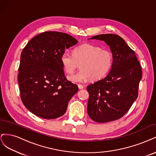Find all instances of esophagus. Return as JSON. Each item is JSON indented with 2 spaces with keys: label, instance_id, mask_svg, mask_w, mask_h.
I'll return each instance as SVG.
<instances>
[{
  "label": "esophagus",
  "instance_id": "obj_1",
  "mask_svg": "<svg viewBox=\"0 0 156 156\" xmlns=\"http://www.w3.org/2000/svg\"><path fill=\"white\" fill-rule=\"evenodd\" d=\"M78 87H79V89H83L84 88V86L82 85V84H78Z\"/></svg>",
  "mask_w": 156,
  "mask_h": 156
}]
</instances>
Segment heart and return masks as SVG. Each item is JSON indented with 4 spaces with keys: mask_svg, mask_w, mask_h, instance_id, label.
Returning a JSON list of instances; mask_svg holds the SVG:
<instances>
[{
    "mask_svg": "<svg viewBox=\"0 0 156 156\" xmlns=\"http://www.w3.org/2000/svg\"><path fill=\"white\" fill-rule=\"evenodd\" d=\"M60 59L64 71L69 74L73 73L79 64L81 69L68 77L73 83H83L90 78L100 79L108 73L112 64V55L109 51L88 44L75 48L72 55L63 52Z\"/></svg>",
    "mask_w": 156,
    "mask_h": 156,
    "instance_id": "1",
    "label": "heart"
}]
</instances>
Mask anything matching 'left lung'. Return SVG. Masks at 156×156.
<instances>
[{
    "label": "left lung",
    "instance_id": "1",
    "mask_svg": "<svg viewBox=\"0 0 156 156\" xmlns=\"http://www.w3.org/2000/svg\"><path fill=\"white\" fill-rule=\"evenodd\" d=\"M90 39L105 41L112 53V64L106 77L89 84L88 116L99 123L120 119L137 98L142 69L135 52L120 36L99 34Z\"/></svg>",
    "mask_w": 156,
    "mask_h": 156
}]
</instances>
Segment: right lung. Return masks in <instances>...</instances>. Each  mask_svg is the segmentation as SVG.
Segmentation results:
<instances>
[{
  "label": "right lung",
  "instance_id": "right-lung-1",
  "mask_svg": "<svg viewBox=\"0 0 156 156\" xmlns=\"http://www.w3.org/2000/svg\"><path fill=\"white\" fill-rule=\"evenodd\" d=\"M78 41L66 33L42 32L22 51L18 82L21 101L33 114L45 119L62 116L78 91L66 78L60 56Z\"/></svg>",
  "mask_w": 156,
  "mask_h": 156
}]
</instances>
